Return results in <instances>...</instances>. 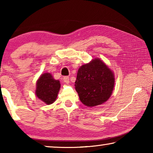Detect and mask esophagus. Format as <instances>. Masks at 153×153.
I'll return each mask as SVG.
<instances>
[{"instance_id":"34e87169","label":"esophagus","mask_w":153,"mask_h":153,"mask_svg":"<svg viewBox=\"0 0 153 153\" xmlns=\"http://www.w3.org/2000/svg\"><path fill=\"white\" fill-rule=\"evenodd\" d=\"M63 81H64V82H65L66 84H69V77H67V76H65L63 77Z\"/></svg>"}]
</instances>
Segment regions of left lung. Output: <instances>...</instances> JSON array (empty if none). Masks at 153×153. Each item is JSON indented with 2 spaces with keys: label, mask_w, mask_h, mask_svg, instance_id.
<instances>
[{
  "label": "left lung",
  "mask_w": 153,
  "mask_h": 153,
  "mask_svg": "<svg viewBox=\"0 0 153 153\" xmlns=\"http://www.w3.org/2000/svg\"><path fill=\"white\" fill-rule=\"evenodd\" d=\"M114 82L112 71L101 60L95 59L79 68L75 86L83 104L94 107L109 98Z\"/></svg>",
  "instance_id": "8db88e82"
}]
</instances>
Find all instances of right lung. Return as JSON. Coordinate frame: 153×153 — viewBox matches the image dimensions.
<instances>
[{
  "label": "right lung",
  "instance_id": "add662e5",
  "mask_svg": "<svg viewBox=\"0 0 153 153\" xmlns=\"http://www.w3.org/2000/svg\"><path fill=\"white\" fill-rule=\"evenodd\" d=\"M36 94L38 98L48 105L55 101L61 84L59 80H55L51 74H42L37 81Z\"/></svg>",
  "mask_w": 153,
  "mask_h": 153
}]
</instances>
